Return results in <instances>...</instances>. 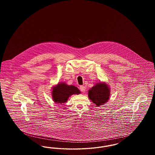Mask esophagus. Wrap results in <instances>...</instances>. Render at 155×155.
<instances>
[{
    "label": "esophagus",
    "instance_id": "1",
    "mask_svg": "<svg viewBox=\"0 0 155 155\" xmlns=\"http://www.w3.org/2000/svg\"><path fill=\"white\" fill-rule=\"evenodd\" d=\"M80 91H81V92H84L85 91V90H86L85 87L84 86H82V85L80 87Z\"/></svg>",
    "mask_w": 155,
    "mask_h": 155
}]
</instances>
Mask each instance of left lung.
I'll return each instance as SVG.
<instances>
[{
  "label": "left lung",
  "instance_id": "left-lung-1",
  "mask_svg": "<svg viewBox=\"0 0 155 155\" xmlns=\"http://www.w3.org/2000/svg\"><path fill=\"white\" fill-rule=\"evenodd\" d=\"M110 88L106 82H99L88 90L89 100L96 107L107 103L110 97Z\"/></svg>",
  "mask_w": 155,
  "mask_h": 155
}]
</instances>
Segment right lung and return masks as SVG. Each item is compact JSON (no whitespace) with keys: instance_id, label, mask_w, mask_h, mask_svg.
<instances>
[{"instance_id":"add662e5","label":"right lung","mask_w":155,"mask_h":155,"mask_svg":"<svg viewBox=\"0 0 155 155\" xmlns=\"http://www.w3.org/2000/svg\"><path fill=\"white\" fill-rule=\"evenodd\" d=\"M80 94H81V91L77 87L73 85H67L64 82H58L52 87L51 91L53 101L59 105L66 103L71 95Z\"/></svg>"}]
</instances>
